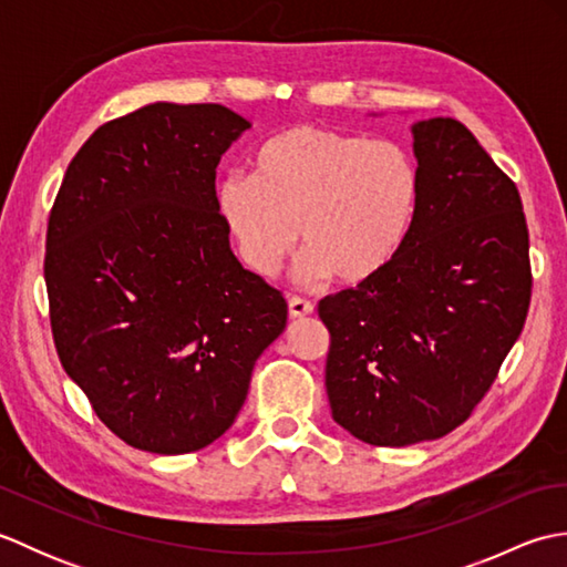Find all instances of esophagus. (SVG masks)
I'll use <instances>...</instances> for the list:
<instances>
[{
	"label": "esophagus",
	"mask_w": 567,
	"mask_h": 567,
	"mask_svg": "<svg viewBox=\"0 0 567 567\" xmlns=\"http://www.w3.org/2000/svg\"><path fill=\"white\" fill-rule=\"evenodd\" d=\"M287 307H290V317L292 319H299V317H307L315 311V305L309 302V299L305 297H290V302H287Z\"/></svg>",
	"instance_id": "34e87169"
}]
</instances>
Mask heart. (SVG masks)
Instances as JSON below:
<instances>
[{"label":"heart","mask_w":567,"mask_h":567,"mask_svg":"<svg viewBox=\"0 0 567 567\" xmlns=\"http://www.w3.org/2000/svg\"><path fill=\"white\" fill-rule=\"evenodd\" d=\"M214 204L240 262L258 277L280 270L305 234L309 275L358 285L406 246L421 173L400 143L302 124L260 143L252 175H224Z\"/></svg>","instance_id":"1"}]
</instances>
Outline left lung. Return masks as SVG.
I'll return each instance as SVG.
<instances>
[{"instance_id": "8db88e82", "label": "left lung", "mask_w": 567, "mask_h": 567, "mask_svg": "<svg viewBox=\"0 0 567 567\" xmlns=\"http://www.w3.org/2000/svg\"><path fill=\"white\" fill-rule=\"evenodd\" d=\"M421 204L388 270L319 302L331 333L336 424L370 445H412L473 414L532 302L519 189L449 116L414 124Z\"/></svg>"}]
</instances>
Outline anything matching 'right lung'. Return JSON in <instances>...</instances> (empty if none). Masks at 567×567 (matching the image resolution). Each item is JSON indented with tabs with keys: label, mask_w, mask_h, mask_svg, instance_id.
Instances as JSON below:
<instances>
[{
	"label": "right lung",
	"mask_w": 567,
	"mask_h": 567,
	"mask_svg": "<svg viewBox=\"0 0 567 567\" xmlns=\"http://www.w3.org/2000/svg\"><path fill=\"white\" fill-rule=\"evenodd\" d=\"M250 124L221 104L155 102L84 141L45 234L60 363L138 451L214 443L244 406L287 302L228 246L216 165Z\"/></svg>",
	"instance_id": "obj_1"
}]
</instances>
